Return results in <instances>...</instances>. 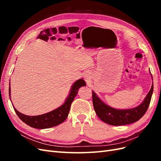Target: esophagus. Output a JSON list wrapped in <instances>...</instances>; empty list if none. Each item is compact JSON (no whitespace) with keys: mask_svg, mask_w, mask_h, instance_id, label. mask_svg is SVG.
Masks as SVG:
<instances>
[{"mask_svg":"<svg viewBox=\"0 0 161 161\" xmlns=\"http://www.w3.org/2000/svg\"><path fill=\"white\" fill-rule=\"evenodd\" d=\"M91 74H90L89 72H86L84 74V78H85V79L86 82H89L90 80V79H91Z\"/></svg>","mask_w":161,"mask_h":161,"instance_id":"34e87169","label":"esophagus"}]
</instances>
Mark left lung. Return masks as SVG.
<instances>
[{
  "label": "left lung",
  "instance_id": "left-lung-1",
  "mask_svg": "<svg viewBox=\"0 0 161 161\" xmlns=\"http://www.w3.org/2000/svg\"><path fill=\"white\" fill-rule=\"evenodd\" d=\"M153 92V84L140 105L132 109H118L105 104L95 92L92 91V103L96 114L105 123L112 125H127L138 121L145 114L149 107Z\"/></svg>",
  "mask_w": 161,
  "mask_h": 161
}]
</instances>
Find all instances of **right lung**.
<instances>
[{"label": "right lung", "instance_id": "add662e5", "mask_svg": "<svg viewBox=\"0 0 161 161\" xmlns=\"http://www.w3.org/2000/svg\"><path fill=\"white\" fill-rule=\"evenodd\" d=\"M85 85L86 82L82 79L77 80L71 86L69 95L66 99L64 104H62L59 108L50 112H48L47 114L36 116H30L20 113L14 108V106L13 108L19 118L24 123H25L33 128L46 129L54 127V126L62 123L67 118L70 109L71 103L76 96L79 89L80 87L84 86ZM8 89L9 97L11 99V86H9Z\"/></svg>", "mask_w": 161, "mask_h": 161}]
</instances>
